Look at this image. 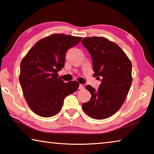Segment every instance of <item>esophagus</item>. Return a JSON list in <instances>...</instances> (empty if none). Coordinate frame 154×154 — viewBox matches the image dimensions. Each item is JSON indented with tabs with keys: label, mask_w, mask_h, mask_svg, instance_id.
Wrapping results in <instances>:
<instances>
[{
	"label": "esophagus",
	"mask_w": 154,
	"mask_h": 154,
	"mask_svg": "<svg viewBox=\"0 0 154 154\" xmlns=\"http://www.w3.org/2000/svg\"><path fill=\"white\" fill-rule=\"evenodd\" d=\"M84 88H85L84 85H82V84H80V85H79V90H84Z\"/></svg>",
	"instance_id": "esophagus-1"
}]
</instances>
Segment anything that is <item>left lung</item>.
Returning <instances> with one entry per match:
<instances>
[{"label": "left lung", "instance_id": "left-lung-1", "mask_svg": "<svg viewBox=\"0 0 154 154\" xmlns=\"http://www.w3.org/2000/svg\"><path fill=\"white\" fill-rule=\"evenodd\" d=\"M82 43L92 56L93 76L103 78L97 91L90 85L85 88L92 96L82 109L93 119L108 118L120 109L128 94L132 82L131 62L116 43L106 38H83Z\"/></svg>", "mask_w": 154, "mask_h": 154}]
</instances>
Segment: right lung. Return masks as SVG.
I'll list each match as a JSON object with an SVG mask.
<instances>
[{"label":"right lung","mask_w":154,"mask_h":154,"mask_svg":"<svg viewBox=\"0 0 154 154\" xmlns=\"http://www.w3.org/2000/svg\"><path fill=\"white\" fill-rule=\"evenodd\" d=\"M81 40L79 36L53 34L38 41L22 59L20 85L28 106L38 116H55L61 110L64 99L79 88L77 81L64 83L58 71L64 66L67 49Z\"/></svg>","instance_id":"right-lung-1"}]
</instances>
